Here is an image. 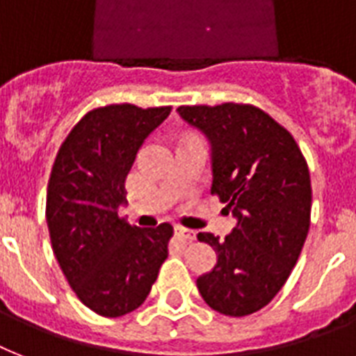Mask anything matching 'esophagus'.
<instances>
[{"label": "esophagus", "mask_w": 356, "mask_h": 356, "mask_svg": "<svg viewBox=\"0 0 356 356\" xmlns=\"http://www.w3.org/2000/svg\"><path fill=\"white\" fill-rule=\"evenodd\" d=\"M175 236L181 238V240H188V242L195 240L194 231H192V229L183 227V225H175Z\"/></svg>", "instance_id": "obj_1"}]
</instances>
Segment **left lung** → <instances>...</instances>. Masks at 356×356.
<instances>
[{"label": "left lung", "instance_id": "left-lung-1", "mask_svg": "<svg viewBox=\"0 0 356 356\" xmlns=\"http://www.w3.org/2000/svg\"><path fill=\"white\" fill-rule=\"evenodd\" d=\"M177 113L211 142V194L236 218L225 240L197 234L218 254L212 271L195 281L197 290L220 314H253L284 286L309 234L307 161L292 134L253 105H194Z\"/></svg>", "mask_w": 356, "mask_h": 356}]
</instances>
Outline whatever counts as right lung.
Returning a JSON list of instances; mask_svg holds the SVG:
<instances>
[{
	"mask_svg": "<svg viewBox=\"0 0 356 356\" xmlns=\"http://www.w3.org/2000/svg\"><path fill=\"white\" fill-rule=\"evenodd\" d=\"M170 111L131 103L94 108L70 131L53 164L46 197L53 253L75 296L105 318L138 309L168 257L170 223L140 229L118 211L136 153Z\"/></svg>",
	"mask_w": 356,
	"mask_h": 356,
	"instance_id": "add662e5",
	"label": "right lung"
}]
</instances>
